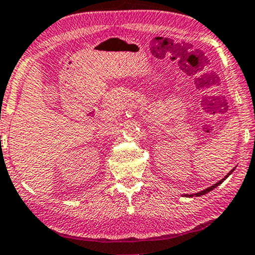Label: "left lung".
I'll use <instances>...</instances> for the list:
<instances>
[{
	"instance_id": "left-lung-1",
	"label": "left lung",
	"mask_w": 255,
	"mask_h": 255,
	"mask_svg": "<svg viewBox=\"0 0 255 255\" xmlns=\"http://www.w3.org/2000/svg\"><path fill=\"white\" fill-rule=\"evenodd\" d=\"M234 170H235V168H234V169H232V170H231L230 172H229V173H228V175H227L226 177H224V178H222V179H221V180H219V182H217L216 184H214V185H213V186H209V187H207V189L202 190V191H200V192H198V193H194V194H184V197H187V198H192V197H200V195H205L206 193H208V192H210V191H212V190H214V189H216V187H217V186H219V185H220V184H222V183L224 182V180H226V179L228 178V177L231 175V173H232V171H234Z\"/></svg>"
}]
</instances>
